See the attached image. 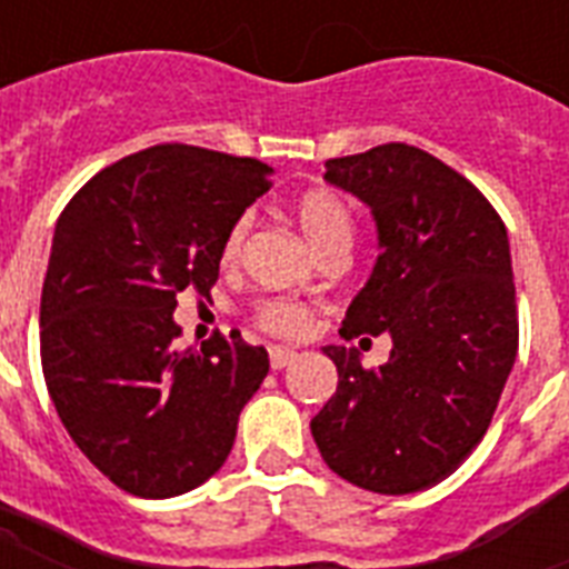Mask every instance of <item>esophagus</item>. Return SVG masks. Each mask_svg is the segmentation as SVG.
<instances>
[{
	"label": "esophagus",
	"instance_id": "esophagus-1",
	"mask_svg": "<svg viewBox=\"0 0 569 569\" xmlns=\"http://www.w3.org/2000/svg\"><path fill=\"white\" fill-rule=\"evenodd\" d=\"M268 360H271V369H286V366H292L298 360V355H295L292 348H271Z\"/></svg>",
	"mask_w": 569,
	"mask_h": 569
}]
</instances>
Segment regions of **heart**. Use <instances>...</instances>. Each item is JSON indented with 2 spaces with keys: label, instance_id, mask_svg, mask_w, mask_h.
Segmentation results:
<instances>
[{
  "label": "heart",
  "instance_id": "heart-1",
  "mask_svg": "<svg viewBox=\"0 0 569 569\" xmlns=\"http://www.w3.org/2000/svg\"><path fill=\"white\" fill-rule=\"evenodd\" d=\"M295 221H298L307 241L319 253L325 248H330V244L351 241V236H355V218L348 212L346 200L328 189H312L298 197V203H295ZM241 239H244V221H236L232 230L227 232V239H223V262H230L239 253ZM257 321L259 328L268 330V333L295 337V333H301L307 328V310L292 301H266L259 307Z\"/></svg>",
  "mask_w": 569,
  "mask_h": 569
}]
</instances>
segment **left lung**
<instances>
[{"instance_id": "8db88e82", "label": "left lung", "mask_w": 569, "mask_h": 569, "mask_svg": "<svg viewBox=\"0 0 569 569\" xmlns=\"http://www.w3.org/2000/svg\"><path fill=\"white\" fill-rule=\"evenodd\" d=\"M325 180L372 209L380 250L339 333H387L392 351L363 369L357 348H321L339 387L312 440L351 485L419 493L472 455L517 360L508 230L472 182L419 147L328 159Z\"/></svg>"}]
</instances>
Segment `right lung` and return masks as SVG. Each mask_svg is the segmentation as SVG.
Segmentation results:
<instances>
[{
	"mask_svg": "<svg viewBox=\"0 0 569 569\" xmlns=\"http://www.w3.org/2000/svg\"><path fill=\"white\" fill-rule=\"evenodd\" d=\"M271 168L159 144L109 164L56 223L40 292V363L82 455L141 499L200 487L230 455L268 351L221 333L180 348L177 295L209 298L227 232Z\"/></svg>",
	"mask_w": 569,
	"mask_h": 569,
	"instance_id": "add662e5",
	"label": "right lung"
}]
</instances>
